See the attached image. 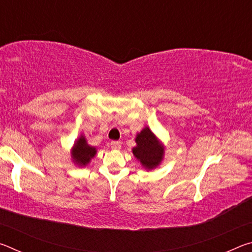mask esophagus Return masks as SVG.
I'll return each instance as SVG.
<instances>
[{"label": "esophagus", "mask_w": 252, "mask_h": 252, "mask_svg": "<svg viewBox=\"0 0 252 252\" xmlns=\"http://www.w3.org/2000/svg\"><path fill=\"white\" fill-rule=\"evenodd\" d=\"M111 148L114 149V150H120L121 149V143L119 141H111Z\"/></svg>", "instance_id": "1"}]
</instances>
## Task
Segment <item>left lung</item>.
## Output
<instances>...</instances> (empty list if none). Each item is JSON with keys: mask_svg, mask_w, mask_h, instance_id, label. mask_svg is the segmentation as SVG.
Wrapping results in <instances>:
<instances>
[{"mask_svg": "<svg viewBox=\"0 0 252 252\" xmlns=\"http://www.w3.org/2000/svg\"><path fill=\"white\" fill-rule=\"evenodd\" d=\"M136 146L132 149L134 157L148 170L155 169L161 163L164 156V147L148 126L136 134Z\"/></svg>", "mask_w": 252, "mask_h": 252, "instance_id": "8db88e82", "label": "left lung"}]
</instances>
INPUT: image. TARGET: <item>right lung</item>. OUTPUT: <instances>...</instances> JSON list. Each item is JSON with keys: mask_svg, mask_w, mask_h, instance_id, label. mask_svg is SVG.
Returning <instances> with one entry per match:
<instances>
[{"mask_svg": "<svg viewBox=\"0 0 252 252\" xmlns=\"http://www.w3.org/2000/svg\"><path fill=\"white\" fill-rule=\"evenodd\" d=\"M95 153L96 149L94 147L89 146L87 139L83 135H81L76 140L71 151L72 159H73L74 163L78 164L79 167H85L91 161L92 158L95 156Z\"/></svg>", "mask_w": 252, "mask_h": 252, "instance_id": "1", "label": "right lung"}]
</instances>
